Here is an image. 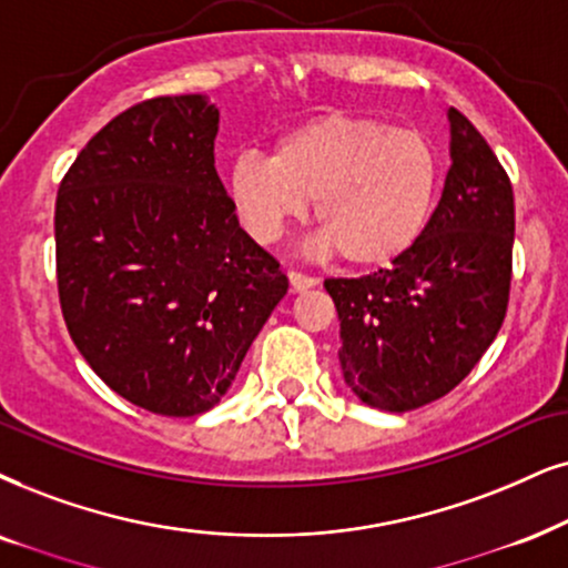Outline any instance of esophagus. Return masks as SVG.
Instances as JSON below:
<instances>
[{
  "instance_id": "obj_1",
  "label": "esophagus",
  "mask_w": 568,
  "mask_h": 568,
  "mask_svg": "<svg viewBox=\"0 0 568 568\" xmlns=\"http://www.w3.org/2000/svg\"><path fill=\"white\" fill-rule=\"evenodd\" d=\"M288 280H291V288L296 291V293H304V291L314 288V285L320 283L317 277H312V275H304V272H288Z\"/></svg>"
}]
</instances>
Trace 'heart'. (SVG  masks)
Listing matches in <instances>:
<instances>
[{
  "label": "heart",
  "instance_id": "b5f03b06",
  "mask_svg": "<svg viewBox=\"0 0 568 568\" xmlns=\"http://www.w3.org/2000/svg\"><path fill=\"white\" fill-rule=\"evenodd\" d=\"M225 191L256 243L277 241L314 199L322 248H337L351 267L375 270L400 260L427 231L440 154L412 128L333 112L285 131L272 156H235Z\"/></svg>",
  "mask_w": 568,
  "mask_h": 568
}]
</instances>
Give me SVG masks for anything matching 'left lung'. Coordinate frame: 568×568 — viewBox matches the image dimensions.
Instances as JSON below:
<instances>
[{"mask_svg":"<svg viewBox=\"0 0 568 568\" xmlns=\"http://www.w3.org/2000/svg\"><path fill=\"white\" fill-rule=\"evenodd\" d=\"M450 168L427 231L390 270L325 280L341 320L351 393L404 414L450 393L504 325L511 288L514 191L498 156L448 110Z\"/></svg>","mask_w":568,"mask_h":568,"instance_id":"obj_1","label":"left lung"}]
</instances>
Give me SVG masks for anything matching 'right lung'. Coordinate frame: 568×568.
Listing matches in <instances>:
<instances>
[{
	"instance_id": "add662e5",
	"label": "right lung",
	"mask_w": 568,
	"mask_h": 568,
	"mask_svg": "<svg viewBox=\"0 0 568 568\" xmlns=\"http://www.w3.org/2000/svg\"><path fill=\"white\" fill-rule=\"evenodd\" d=\"M217 131L204 93L149 99L85 143L57 193L70 337L118 396L162 416L220 404L288 293L214 170Z\"/></svg>"
}]
</instances>
